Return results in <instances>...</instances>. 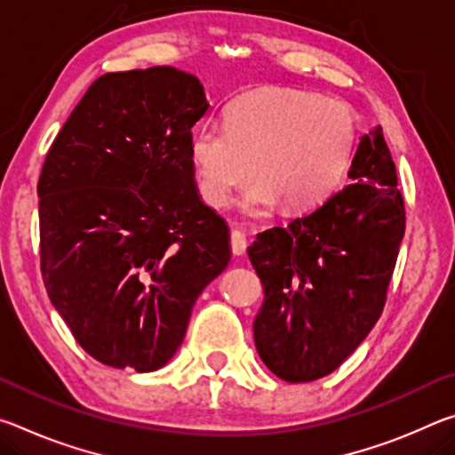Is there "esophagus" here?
Here are the masks:
<instances>
[{"mask_svg": "<svg viewBox=\"0 0 455 455\" xmlns=\"http://www.w3.org/2000/svg\"><path fill=\"white\" fill-rule=\"evenodd\" d=\"M230 251H233V255L236 257L244 255L246 236L241 233V230H233V233H230Z\"/></svg>", "mask_w": 455, "mask_h": 455, "instance_id": "34e87169", "label": "esophagus"}]
</instances>
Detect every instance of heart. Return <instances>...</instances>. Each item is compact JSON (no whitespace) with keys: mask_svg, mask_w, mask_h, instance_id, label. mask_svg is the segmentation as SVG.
Segmentation results:
<instances>
[{"mask_svg":"<svg viewBox=\"0 0 455 455\" xmlns=\"http://www.w3.org/2000/svg\"><path fill=\"white\" fill-rule=\"evenodd\" d=\"M227 128L200 124L190 160L206 204L225 206L238 188L246 214H263L283 200L307 209L327 195L347 168L355 120L339 102L299 90H252L228 104Z\"/></svg>","mask_w":455,"mask_h":455,"instance_id":"1","label":"heart"}]
</instances>
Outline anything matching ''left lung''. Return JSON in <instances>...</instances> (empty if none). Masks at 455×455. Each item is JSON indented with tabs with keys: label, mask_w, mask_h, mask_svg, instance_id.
<instances>
[{
	"label": "left lung",
	"mask_w": 455,
	"mask_h": 455,
	"mask_svg": "<svg viewBox=\"0 0 455 455\" xmlns=\"http://www.w3.org/2000/svg\"><path fill=\"white\" fill-rule=\"evenodd\" d=\"M351 182L317 209L257 235L265 289L255 319L263 363L289 383L325 377L379 319L405 233L403 196L381 126L361 136Z\"/></svg>",
	"instance_id": "8db88e82"
}]
</instances>
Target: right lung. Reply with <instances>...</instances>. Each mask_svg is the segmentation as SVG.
Segmentation results:
<instances>
[{
	"mask_svg": "<svg viewBox=\"0 0 455 455\" xmlns=\"http://www.w3.org/2000/svg\"><path fill=\"white\" fill-rule=\"evenodd\" d=\"M209 110L171 66L104 74L61 126L37 182L42 276L80 347L156 371L230 260L227 222L198 196L190 130Z\"/></svg>",
	"mask_w": 455,
	"mask_h": 455,
	"instance_id": "right-lung-1",
	"label": "right lung"
}]
</instances>
